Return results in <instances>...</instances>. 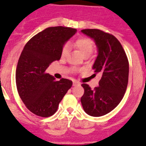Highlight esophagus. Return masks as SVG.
I'll list each match as a JSON object with an SVG mask.
<instances>
[{
    "mask_svg": "<svg viewBox=\"0 0 146 146\" xmlns=\"http://www.w3.org/2000/svg\"><path fill=\"white\" fill-rule=\"evenodd\" d=\"M80 84V82H78L77 81H73V86H79Z\"/></svg>",
    "mask_w": 146,
    "mask_h": 146,
    "instance_id": "1",
    "label": "esophagus"
}]
</instances>
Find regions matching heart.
I'll list each match as a JSON object with an SVG mask.
<instances>
[{
    "instance_id": "b5f03b06",
    "label": "heart",
    "mask_w": 146,
    "mask_h": 146,
    "mask_svg": "<svg viewBox=\"0 0 146 146\" xmlns=\"http://www.w3.org/2000/svg\"><path fill=\"white\" fill-rule=\"evenodd\" d=\"M75 44L83 56L86 54H91V53L93 50V42L91 39L87 38H79L78 40H76ZM68 52L69 46L67 44H66V45H64V47L62 49V57H66L68 54Z\"/></svg>"
}]
</instances>
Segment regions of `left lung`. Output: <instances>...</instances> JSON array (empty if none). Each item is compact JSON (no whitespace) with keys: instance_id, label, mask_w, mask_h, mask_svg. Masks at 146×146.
I'll return each mask as SVG.
<instances>
[{"instance_id":"8db88e82","label":"left lung","mask_w":146,"mask_h":146,"mask_svg":"<svg viewBox=\"0 0 146 146\" xmlns=\"http://www.w3.org/2000/svg\"><path fill=\"white\" fill-rule=\"evenodd\" d=\"M97 47L98 55L92 69L102 74L99 86L92 89L82 84L84 94L81 103L85 112L92 117H101L113 111L123 98L129 77V63L120 42L113 35L99 29L81 30Z\"/></svg>"}]
</instances>
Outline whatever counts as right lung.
<instances>
[{
  "instance_id": "right-lung-1",
  "label": "right lung",
  "mask_w": 146,
  "mask_h": 146,
  "mask_svg": "<svg viewBox=\"0 0 146 146\" xmlns=\"http://www.w3.org/2000/svg\"><path fill=\"white\" fill-rule=\"evenodd\" d=\"M76 33L69 27H49L33 36L22 51L16 70L17 90L26 108L36 115H53L73 85L66 79L56 81L45 71L60 60L64 44Z\"/></svg>"
}]
</instances>
